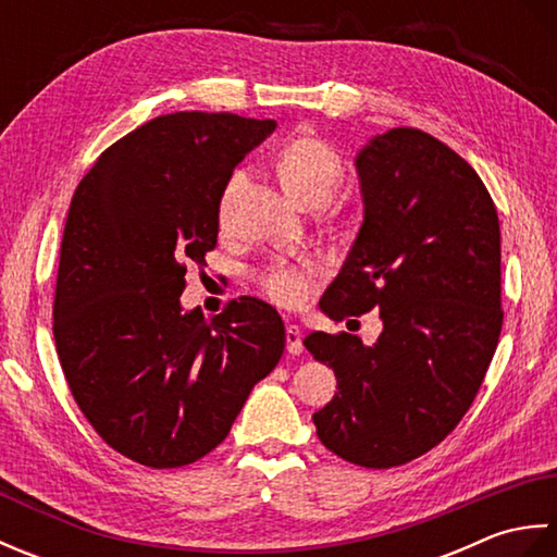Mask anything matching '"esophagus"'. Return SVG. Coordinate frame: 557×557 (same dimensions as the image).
<instances>
[{"label": "esophagus", "instance_id": "34e87169", "mask_svg": "<svg viewBox=\"0 0 557 557\" xmlns=\"http://www.w3.org/2000/svg\"><path fill=\"white\" fill-rule=\"evenodd\" d=\"M285 337H287V351L292 354V357H297V354L304 351V345H301V330L299 325H287L285 330Z\"/></svg>", "mask_w": 557, "mask_h": 557}]
</instances>
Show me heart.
<instances>
[{"label":"heart","instance_id":"obj_1","mask_svg":"<svg viewBox=\"0 0 557 557\" xmlns=\"http://www.w3.org/2000/svg\"><path fill=\"white\" fill-rule=\"evenodd\" d=\"M342 158L339 152L325 144V140L315 136H297L280 150L277 156V176L285 191L297 198L299 203L306 200L323 198L327 200L333 196L335 188L342 182ZM246 174L236 170L227 184L222 188L220 196V220L224 222L230 218L232 200L239 191ZM315 265L304 260V263H272L260 272V287L265 289L270 299L277 304L294 306L304 301L306 292H309V280L313 277Z\"/></svg>","mask_w":557,"mask_h":557}]
</instances>
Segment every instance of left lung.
<instances>
[{
    "mask_svg": "<svg viewBox=\"0 0 557 557\" xmlns=\"http://www.w3.org/2000/svg\"><path fill=\"white\" fill-rule=\"evenodd\" d=\"M363 222L321 311H381L383 333H311L337 393L313 413L337 457L366 469L407 465L455 431L498 347L500 222L474 168L431 134L399 126L357 156Z\"/></svg>",
    "mask_w": 557,
    "mask_h": 557,
    "instance_id": "8db88e82",
    "label": "left lung"
}]
</instances>
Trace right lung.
Returning a JSON list of instances; mask_svg holds the SVG:
<instances>
[{
    "label": "right lung",
    "mask_w": 557,
    "mask_h": 557,
    "mask_svg": "<svg viewBox=\"0 0 557 557\" xmlns=\"http://www.w3.org/2000/svg\"><path fill=\"white\" fill-rule=\"evenodd\" d=\"M230 112L162 114L102 152L71 198L54 342L83 417L152 469L206 457L285 351L280 313L253 297L210 321L184 311L186 263L218 244L234 168L275 132Z\"/></svg>",
    "instance_id": "right-lung-1"
}]
</instances>
